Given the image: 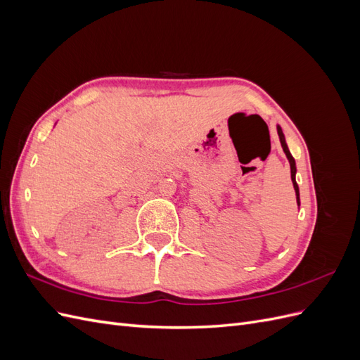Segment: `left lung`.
<instances>
[{"label": "left lung", "instance_id": "left-lung-1", "mask_svg": "<svg viewBox=\"0 0 360 360\" xmlns=\"http://www.w3.org/2000/svg\"><path fill=\"white\" fill-rule=\"evenodd\" d=\"M278 135H279V141H281V146H282V150H284V153L290 162V168H291V181H292V186H294V191H296V198H297V204L300 205V198H299V186L296 183V162H294V158L291 156L290 150L287 147V143H285V136L284 134H282V129L281 126H278Z\"/></svg>", "mask_w": 360, "mask_h": 360}]
</instances>
